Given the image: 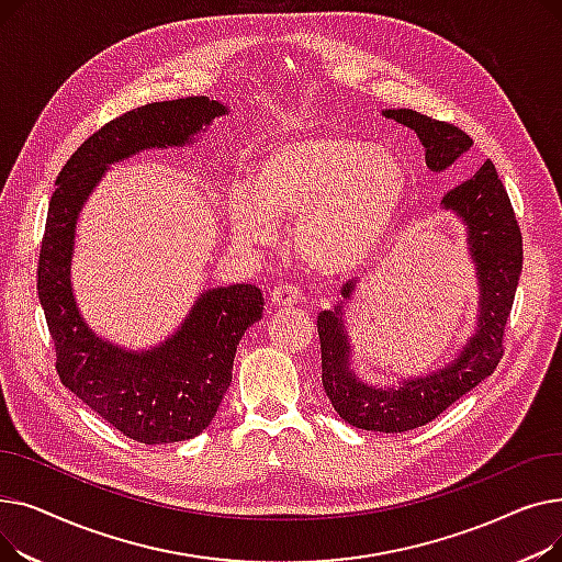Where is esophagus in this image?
<instances>
[{
  "label": "esophagus",
  "mask_w": 562,
  "mask_h": 562,
  "mask_svg": "<svg viewBox=\"0 0 562 562\" xmlns=\"http://www.w3.org/2000/svg\"><path fill=\"white\" fill-rule=\"evenodd\" d=\"M303 301L301 291L291 284H278L271 291V305L273 307H289V305H299Z\"/></svg>",
  "instance_id": "obj_1"
}]
</instances>
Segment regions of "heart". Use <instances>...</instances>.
Instances as JSON below:
<instances>
[{
    "label": "heart",
    "mask_w": 562,
    "mask_h": 562,
    "mask_svg": "<svg viewBox=\"0 0 562 562\" xmlns=\"http://www.w3.org/2000/svg\"><path fill=\"white\" fill-rule=\"evenodd\" d=\"M407 193L403 161L382 145L346 134H293L252 161L244 191L229 198V229L246 248L276 241L293 223L291 244L321 278L358 271L380 248Z\"/></svg>",
    "instance_id": "obj_1"
}]
</instances>
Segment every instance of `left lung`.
I'll use <instances>...</instances> for the list:
<instances>
[{
  "instance_id": "1",
  "label": "left lung",
  "mask_w": 562,
  "mask_h": 562,
  "mask_svg": "<svg viewBox=\"0 0 562 562\" xmlns=\"http://www.w3.org/2000/svg\"><path fill=\"white\" fill-rule=\"evenodd\" d=\"M382 115L415 132L426 150V166L445 172L474 140L456 125L432 121L412 109H385ZM441 210L456 214L467 229V250L479 280L476 330L449 364L426 375L401 378L398 385H369L352 362L346 330V303L356 299V284L346 282L335 307L318 314L321 380L337 415L350 426L373 432H405L439 417L460 396L494 373L504 356V330L521 276V232L510 198L492 161L474 177L441 198Z\"/></svg>"
}]
</instances>
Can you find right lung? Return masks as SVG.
Listing matches in <instances>:
<instances>
[{"instance_id": "right-lung-1", "label": "right lung", "mask_w": 562, "mask_h": 562, "mask_svg": "<svg viewBox=\"0 0 562 562\" xmlns=\"http://www.w3.org/2000/svg\"><path fill=\"white\" fill-rule=\"evenodd\" d=\"M227 106L204 95L145 104L86 138L56 177L38 261V299L56 348V371L88 407L140 445H172L212 424L232 382L244 333L261 318L255 284L206 289L166 341L127 350L95 335L72 293L77 221L111 164L153 147L193 145Z\"/></svg>"}]
</instances>
